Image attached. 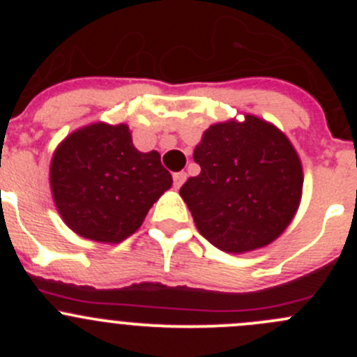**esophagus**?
I'll list each match as a JSON object with an SVG mask.
<instances>
[{
    "label": "esophagus",
    "mask_w": 357,
    "mask_h": 357,
    "mask_svg": "<svg viewBox=\"0 0 357 357\" xmlns=\"http://www.w3.org/2000/svg\"><path fill=\"white\" fill-rule=\"evenodd\" d=\"M172 181H174L176 188H181L183 183L186 181V172H185V171L174 172V174H172Z\"/></svg>",
    "instance_id": "obj_1"
}]
</instances>
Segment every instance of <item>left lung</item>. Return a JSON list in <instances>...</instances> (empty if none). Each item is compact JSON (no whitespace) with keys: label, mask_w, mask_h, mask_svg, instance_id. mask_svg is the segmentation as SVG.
I'll return each instance as SVG.
<instances>
[{"label":"left lung","mask_w":357,"mask_h":357,"mask_svg":"<svg viewBox=\"0 0 357 357\" xmlns=\"http://www.w3.org/2000/svg\"><path fill=\"white\" fill-rule=\"evenodd\" d=\"M193 160L200 174L188 178L179 195L212 245L242 254L285 231L301 204L304 176L278 128L250 114L242 122L212 124Z\"/></svg>","instance_id":"1"}]
</instances>
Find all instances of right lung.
I'll return each instance as SVG.
<instances>
[{"label":"right lung","mask_w":357,"mask_h":357,"mask_svg":"<svg viewBox=\"0 0 357 357\" xmlns=\"http://www.w3.org/2000/svg\"><path fill=\"white\" fill-rule=\"evenodd\" d=\"M53 200L79 236L119 243L142 226L150 207L171 188L158 152L132 145L126 124L96 122L59 145L50 165Z\"/></svg>","instance_id":"right-lung-1"}]
</instances>
